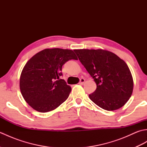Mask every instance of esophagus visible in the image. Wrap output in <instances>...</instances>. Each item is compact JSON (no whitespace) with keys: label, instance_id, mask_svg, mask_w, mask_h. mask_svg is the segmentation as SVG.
I'll list each match as a JSON object with an SVG mask.
<instances>
[{"label":"esophagus","instance_id":"1","mask_svg":"<svg viewBox=\"0 0 147 147\" xmlns=\"http://www.w3.org/2000/svg\"><path fill=\"white\" fill-rule=\"evenodd\" d=\"M85 79H84V78H81L79 84H80V85H83L84 83H85Z\"/></svg>","mask_w":147,"mask_h":147}]
</instances>
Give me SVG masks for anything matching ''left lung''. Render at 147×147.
Here are the masks:
<instances>
[{
	"mask_svg": "<svg viewBox=\"0 0 147 147\" xmlns=\"http://www.w3.org/2000/svg\"><path fill=\"white\" fill-rule=\"evenodd\" d=\"M96 85L89 95L92 102L106 111H114L128 101L133 80L126 63L114 53L102 49L74 50Z\"/></svg>",
	"mask_w": 147,
	"mask_h": 147,
	"instance_id": "8db88e82",
	"label": "left lung"
}]
</instances>
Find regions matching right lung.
Listing matches in <instances>:
<instances>
[{"instance_id":"add662e5","label":"right lung","mask_w":147,"mask_h":147,"mask_svg":"<svg viewBox=\"0 0 147 147\" xmlns=\"http://www.w3.org/2000/svg\"><path fill=\"white\" fill-rule=\"evenodd\" d=\"M71 59L78 60L71 50L47 49L26 62L21 72L20 86L24 99L33 109L49 112L66 100L71 88L61 76L62 65Z\"/></svg>"}]
</instances>
